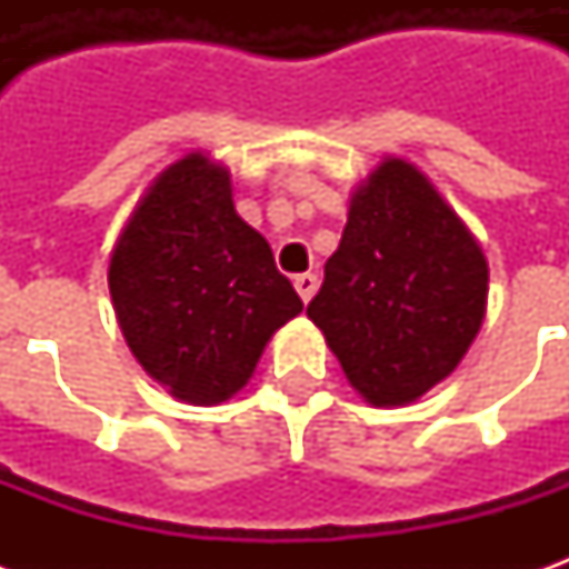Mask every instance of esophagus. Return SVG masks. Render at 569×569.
I'll return each mask as SVG.
<instances>
[{
	"label": "esophagus",
	"mask_w": 569,
	"mask_h": 569,
	"mask_svg": "<svg viewBox=\"0 0 569 569\" xmlns=\"http://www.w3.org/2000/svg\"><path fill=\"white\" fill-rule=\"evenodd\" d=\"M317 286H320V277H317V273H298L296 277V289L305 305H308L310 298L317 296Z\"/></svg>",
	"instance_id": "esophagus-1"
}]
</instances>
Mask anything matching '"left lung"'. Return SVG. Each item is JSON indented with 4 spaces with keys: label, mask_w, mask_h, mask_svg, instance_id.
Wrapping results in <instances>:
<instances>
[{
    "label": "left lung",
    "mask_w": 569,
    "mask_h": 569,
    "mask_svg": "<svg viewBox=\"0 0 569 569\" xmlns=\"http://www.w3.org/2000/svg\"><path fill=\"white\" fill-rule=\"evenodd\" d=\"M485 305L476 237L427 176L387 158L350 200L308 317L371 406H406L457 369Z\"/></svg>",
    "instance_id": "1"
}]
</instances>
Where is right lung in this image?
Masks as SVG:
<instances>
[{
    "label": "right lung",
    "mask_w": 569,
    "mask_h": 569,
    "mask_svg": "<svg viewBox=\"0 0 569 569\" xmlns=\"http://www.w3.org/2000/svg\"><path fill=\"white\" fill-rule=\"evenodd\" d=\"M109 292L142 369L194 406L234 396L305 308L268 240L234 212L228 170L203 154L154 179L112 249Z\"/></svg>",
    "instance_id": "1"
}]
</instances>
